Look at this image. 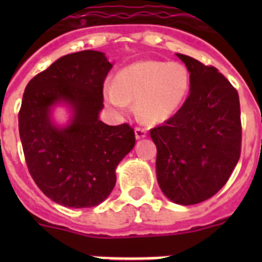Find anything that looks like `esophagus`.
I'll use <instances>...</instances> for the list:
<instances>
[{"label":"esophagus","instance_id":"34e87169","mask_svg":"<svg viewBox=\"0 0 262 262\" xmlns=\"http://www.w3.org/2000/svg\"><path fill=\"white\" fill-rule=\"evenodd\" d=\"M135 136L136 139H143L147 136V131L144 128H140V127H136L135 128Z\"/></svg>","mask_w":262,"mask_h":262}]
</instances>
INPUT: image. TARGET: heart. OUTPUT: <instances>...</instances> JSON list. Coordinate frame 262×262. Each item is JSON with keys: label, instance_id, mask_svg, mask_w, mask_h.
Listing matches in <instances>:
<instances>
[{"label": "heart", "instance_id": "b5f03b06", "mask_svg": "<svg viewBox=\"0 0 262 262\" xmlns=\"http://www.w3.org/2000/svg\"><path fill=\"white\" fill-rule=\"evenodd\" d=\"M190 75L181 62L138 61L119 71L107 82L103 96L118 114H127L136 102L139 117L148 123H163L177 113L189 93Z\"/></svg>", "mask_w": 262, "mask_h": 262}]
</instances>
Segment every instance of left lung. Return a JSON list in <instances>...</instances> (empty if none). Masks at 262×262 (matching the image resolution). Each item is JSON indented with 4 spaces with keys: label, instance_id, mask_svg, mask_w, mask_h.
Listing matches in <instances>:
<instances>
[{
    "label": "left lung",
    "instance_id": "8db88e82",
    "mask_svg": "<svg viewBox=\"0 0 262 262\" xmlns=\"http://www.w3.org/2000/svg\"><path fill=\"white\" fill-rule=\"evenodd\" d=\"M190 73L181 108L151 129L160 189L177 205L211 198L228 181L242 151L239 94L214 67L177 53Z\"/></svg>",
    "mask_w": 262,
    "mask_h": 262
}]
</instances>
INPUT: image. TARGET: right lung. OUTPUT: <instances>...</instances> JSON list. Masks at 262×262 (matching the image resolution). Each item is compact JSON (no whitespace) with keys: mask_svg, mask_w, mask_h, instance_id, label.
<instances>
[{"mask_svg":"<svg viewBox=\"0 0 262 262\" xmlns=\"http://www.w3.org/2000/svg\"><path fill=\"white\" fill-rule=\"evenodd\" d=\"M111 68L99 51L69 53L36 75L23 93L18 123L27 168L39 189L66 207L103 202L117 182L118 164L135 145L133 127L99 120ZM60 103L72 113L67 126L50 118Z\"/></svg>","mask_w":262,"mask_h":262,"instance_id":"obj_1","label":"right lung"}]
</instances>
